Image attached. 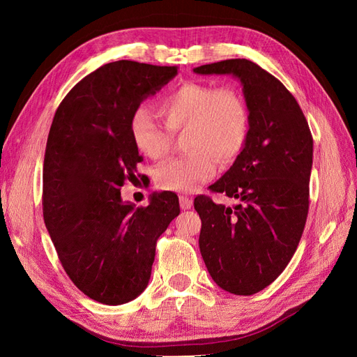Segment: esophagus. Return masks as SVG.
I'll return each mask as SVG.
<instances>
[{
  "label": "esophagus",
  "mask_w": 357,
  "mask_h": 357,
  "mask_svg": "<svg viewBox=\"0 0 357 357\" xmlns=\"http://www.w3.org/2000/svg\"><path fill=\"white\" fill-rule=\"evenodd\" d=\"M178 201H180L181 210H189L192 205H193V199L190 197H188V195H180Z\"/></svg>",
  "instance_id": "obj_1"
}]
</instances>
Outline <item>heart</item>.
Listing matches in <instances>:
<instances>
[{"mask_svg": "<svg viewBox=\"0 0 357 357\" xmlns=\"http://www.w3.org/2000/svg\"><path fill=\"white\" fill-rule=\"evenodd\" d=\"M158 114L167 128L139 107L131 116L129 129L135 147L153 160L168 155L171 132L186 131L189 153L165 162L155 172L156 185L164 190H195L213 177L215 160L226 165L241 153L250 134V113L244 96L231 86L183 83L162 96Z\"/></svg>", "mask_w": 357, "mask_h": 357, "instance_id": "obj_1", "label": "heart"}]
</instances>
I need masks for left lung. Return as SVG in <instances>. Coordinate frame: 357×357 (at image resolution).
Listing matches in <instances>:
<instances>
[{
    "label": "left lung",
    "mask_w": 357,
    "mask_h": 357,
    "mask_svg": "<svg viewBox=\"0 0 357 357\" xmlns=\"http://www.w3.org/2000/svg\"><path fill=\"white\" fill-rule=\"evenodd\" d=\"M231 74L243 84L250 134L234 165L210 190L238 199L234 208L195 198L202 226L199 250L214 283L253 295L284 271L308 214L312 137L295 96L255 62L226 59L193 68Z\"/></svg>",
    "instance_id": "1"
}]
</instances>
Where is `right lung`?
<instances>
[{"label":"right lung","mask_w":357,"mask_h":357,"mask_svg":"<svg viewBox=\"0 0 357 357\" xmlns=\"http://www.w3.org/2000/svg\"><path fill=\"white\" fill-rule=\"evenodd\" d=\"M177 67L116 61L86 75L53 117L43 167V218L59 261L86 296L105 305L135 299L147 287L156 241L180 213L172 192L147 207L122 201L138 155L129 122Z\"/></svg>","instance_id":"1"}]
</instances>
